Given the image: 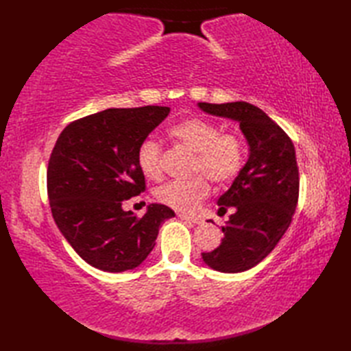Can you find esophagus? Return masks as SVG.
Instances as JSON below:
<instances>
[{
    "instance_id": "1",
    "label": "esophagus",
    "mask_w": 351,
    "mask_h": 351,
    "mask_svg": "<svg viewBox=\"0 0 351 351\" xmlns=\"http://www.w3.org/2000/svg\"><path fill=\"white\" fill-rule=\"evenodd\" d=\"M180 219L185 220V221H190V223H195V225H200L204 220L200 217H196V215H189V214H180Z\"/></svg>"
}]
</instances>
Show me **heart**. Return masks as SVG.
Masks as SVG:
<instances>
[{"mask_svg":"<svg viewBox=\"0 0 351 351\" xmlns=\"http://www.w3.org/2000/svg\"><path fill=\"white\" fill-rule=\"evenodd\" d=\"M190 151L196 152L193 175L189 181H170L156 189L158 202L178 211H193L210 195V184L226 185L241 171L244 145L234 132H221V126L204 117H187L169 130ZM137 164L146 178L158 180L162 173V147L147 137L137 149ZM207 177L205 178L204 176Z\"/></svg>","mask_w":351,"mask_h":351,"instance_id":"obj_1","label":"heart"}]
</instances>
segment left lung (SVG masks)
I'll use <instances>...</instances> for the list:
<instances>
[{"instance_id":"1","label":"left lung","mask_w":351,"mask_h":351,"mask_svg":"<svg viewBox=\"0 0 351 351\" xmlns=\"http://www.w3.org/2000/svg\"><path fill=\"white\" fill-rule=\"evenodd\" d=\"M205 113L240 123L249 143V160L219 199V215H229L217 249L204 252L206 265L240 273L259 264L291 225L299 200V167L288 134L249 102H199ZM233 208H230V206Z\"/></svg>"}]
</instances>
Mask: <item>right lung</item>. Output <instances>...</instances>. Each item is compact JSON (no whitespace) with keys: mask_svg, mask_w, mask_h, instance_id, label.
<instances>
[{"mask_svg":"<svg viewBox=\"0 0 351 351\" xmlns=\"http://www.w3.org/2000/svg\"><path fill=\"white\" fill-rule=\"evenodd\" d=\"M169 107L108 108L71 122L52 149L47 185L52 217L78 255L102 271L138 267L152 252L161 223L175 217L152 204L143 217L122 202L145 191L137 149Z\"/></svg>","mask_w":351,"mask_h":351,"instance_id":"right-lung-1","label":"right lung"}]
</instances>
